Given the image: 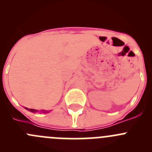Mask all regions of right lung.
<instances>
[{
  "mask_svg": "<svg viewBox=\"0 0 152 152\" xmlns=\"http://www.w3.org/2000/svg\"><path fill=\"white\" fill-rule=\"evenodd\" d=\"M27 109V108H26ZM29 110H30L31 112H37V110H32V109H29Z\"/></svg>",
  "mask_w": 152,
  "mask_h": 152,
  "instance_id": "1",
  "label": "right lung"
}]
</instances>
